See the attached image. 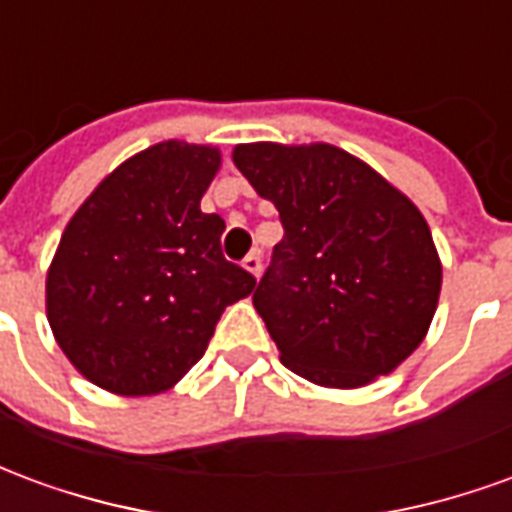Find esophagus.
Segmentation results:
<instances>
[{"label": "esophagus", "mask_w": 512, "mask_h": 512, "mask_svg": "<svg viewBox=\"0 0 512 512\" xmlns=\"http://www.w3.org/2000/svg\"><path fill=\"white\" fill-rule=\"evenodd\" d=\"M244 268L252 274V277H260V271H263V260H260V252H252V255H246Z\"/></svg>", "instance_id": "1"}]
</instances>
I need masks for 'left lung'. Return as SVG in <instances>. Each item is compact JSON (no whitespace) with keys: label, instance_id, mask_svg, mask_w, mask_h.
<instances>
[{"label":"left lung","instance_id":"1","mask_svg":"<svg viewBox=\"0 0 512 512\" xmlns=\"http://www.w3.org/2000/svg\"><path fill=\"white\" fill-rule=\"evenodd\" d=\"M233 164L285 227L252 296L279 362L329 389L397 370L425 340L441 293L417 205L329 142L235 145Z\"/></svg>","mask_w":512,"mask_h":512}]
</instances>
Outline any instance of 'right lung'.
I'll list each match as a JSON object with an SVG mask.
<instances>
[{"label": "right lung", "instance_id": "obj_1", "mask_svg": "<svg viewBox=\"0 0 512 512\" xmlns=\"http://www.w3.org/2000/svg\"><path fill=\"white\" fill-rule=\"evenodd\" d=\"M222 150L167 139L126 158L79 205L46 274V318L79 373L112 395H161L197 365L255 277L227 263L200 200Z\"/></svg>", "mask_w": 512, "mask_h": 512}]
</instances>
